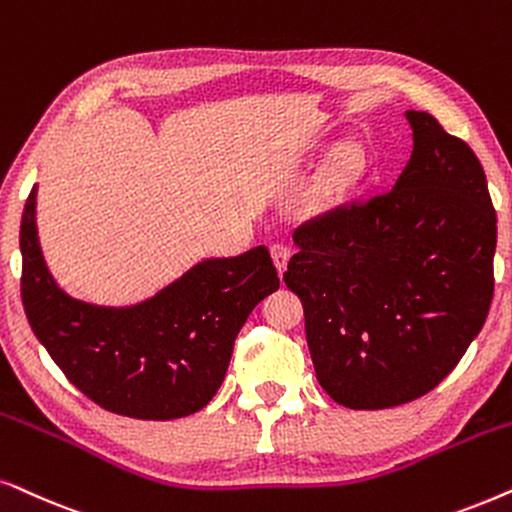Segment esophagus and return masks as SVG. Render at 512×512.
I'll list each match as a JSON object with an SVG mask.
<instances>
[{
    "mask_svg": "<svg viewBox=\"0 0 512 512\" xmlns=\"http://www.w3.org/2000/svg\"><path fill=\"white\" fill-rule=\"evenodd\" d=\"M271 260H274V267H276L278 274H283L285 267H288V262H290V248H288V245H283V243L271 245Z\"/></svg>",
    "mask_w": 512,
    "mask_h": 512,
    "instance_id": "1",
    "label": "esophagus"
}]
</instances>
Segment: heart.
<instances>
[{"instance_id": "obj_1", "label": "heart", "mask_w": 512, "mask_h": 512, "mask_svg": "<svg viewBox=\"0 0 512 512\" xmlns=\"http://www.w3.org/2000/svg\"><path fill=\"white\" fill-rule=\"evenodd\" d=\"M367 173V154L356 142H344L327 156L318 177V189L325 199H342Z\"/></svg>"}]
</instances>
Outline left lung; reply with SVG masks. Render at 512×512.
Listing matches in <instances>:
<instances>
[{
	"label": "left lung",
	"mask_w": 512,
	"mask_h": 512,
	"mask_svg": "<svg viewBox=\"0 0 512 512\" xmlns=\"http://www.w3.org/2000/svg\"><path fill=\"white\" fill-rule=\"evenodd\" d=\"M405 119L414 147L391 192L299 227L283 274L318 384L349 410L433 391L494 295L496 213L478 156L431 114Z\"/></svg>",
	"instance_id": "obj_1"
}]
</instances>
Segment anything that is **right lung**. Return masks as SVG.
<instances>
[{
	"instance_id": "right-lung-1",
	"label": "right lung",
	"mask_w": 512,
	"mask_h": 512,
	"mask_svg": "<svg viewBox=\"0 0 512 512\" xmlns=\"http://www.w3.org/2000/svg\"><path fill=\"white\" fill-rule=\"evenodd\" d=\"M25 316L65 377L121 417L168 421L206 407L250 311L278 290L269 250L206 257L152 297L93 304L60 288L37 231V185L20 222Z\"/></svg>"
}]
</instances>
